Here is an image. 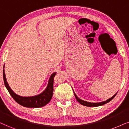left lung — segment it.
I'll return each mask as SVG.
<instances>
[{
	"label": "left lung",
	"mask_w": 129,
	"mask_h": 129,
	"mask_svg": "<svg viewBox=\"0 0 129 129\" xmlns=\"http://www.w3.org/2000/svg\"><path fill=\"white\" fill-rule=\"evenodd\" d=\"M74 94L75 97V98H76L77 100L78 101V102L80 103L81 104H82V105L85 106H87V107H97V106H100L104 105V104H105L106 103H107L110 102L111 100H113V99H114L115 96L116 95V94H117V92L116 94H114V95H113V97L110 98L109 99L107 100L106 101H104V102H100V103H90V102H85V101H84L81 99H79V98L76 95V94H75L74 91Z\"/></svg>",
	"instance_id": "1"
}]
</instances>
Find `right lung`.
<instances>
[{
  "label": "right lung",
  "mask_w": 129,
  "mask_h": 129,
  "mask_svg": "<svg viewBox=\"0 0 129 129\" xmlns=\"http://www.w3.org/2000/svg\"><path fill=\"white\" fill-rule=\"evenodd\" d=\"M3 68H4V67H3ZM55 75L56 73L52 74L49 78L47 88L41 94L37 95L32 96V97H22V96L17 95L12 90L6 81L5 70L3 69V77L5 87L11 95L20 105L23 107L29 108L42 107L50 102L53 95V91H54V78Z\"/></svg>",
  "instance_id": "obj_1"
}]
</instances>
